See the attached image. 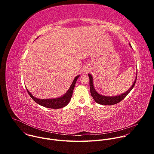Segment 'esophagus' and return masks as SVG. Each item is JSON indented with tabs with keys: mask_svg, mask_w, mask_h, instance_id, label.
Listing matches in <instances>:
<instances>
[{
	"mask_svg": "<svg viewBox=\"0 0 154 154\" xmlns=\"http://www.w3.org/2000/svg\"><path fill=\"white\" fill-rule=\"evenodd\" d=\"M85 71H86V72H88V69H86V70H85Z\"/></svg>",
	"mask_w": 154,
	"mask_h": 154,
	"instance_id": "1",
	"label": "esophagus"
}]
</instances>
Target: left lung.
I'll list each match as a JSON object with an SVG mask.
<instances>
[{"mask_svg": "<svg viewBox=\"0 0 154 154\" xmlns=\"http://www.w3.org/2000/svg\"><path fill=\"white\" fill-rule=\"evenodd\" d=\"M129 45L130 47L131 45L129 44ZM88 76L90 77V92L91 94L95 100V102L99 104H101L103 105H115L119 102H121L124 98H125L127 95L130 92V91L134 88V87L135 86V84L136 83L137 78V74L136 75V79L135 80L134 83H133L132 86L130 87V88L128 89L126 92L124 93L118 95V96H103L101 94H99L94 89V87L93 85V77L90 74H88Z\"/></svg>", "mask_w": 154, "mask_h": 154, "instance_id": "obj_1", "label": "left lung"}]
</instances>
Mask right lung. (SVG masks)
Wrapping results in <instances>:
<instances>
[{"mask_svg": "<svg viewBox=\"0 0 154 154\" xmlns=\"http://www.w3.org/2000/svg\"><path fill=\"white\" fill-rule=\"evenodd\" d=\"M80 75H77L75 77L74 80L72 82L70 88H69L68 91L63 96L60 97H58L56 99H39L35 97L27 89V91L31 97V98L38 104L43 106L45 107L49 108H54V109H58L60 108H63L65 106H66L69 102H70L71 98L72 95L73 90L74 88V86L75 85L77 79L79 77Z\"/></svg>", "mask_w": 154, "mask_h": 154, "instance_id": "add662e5", "label": "right lung"}]
</instances>
